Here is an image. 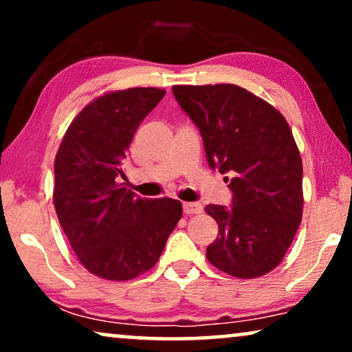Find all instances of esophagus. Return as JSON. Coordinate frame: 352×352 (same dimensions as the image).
Wrapping results in <instances>:
<instances>
[{
	"label": "esophagus",
	"mask_w": 352,
	"mask_h": 352,
	"mask_svg": "<svg viewBox=\"0 0 352 352\" xmlns=\"http://www.w3.org/2000/svg\"><path fill=\"white\" fill-rule=\"evenodd\" d=\"M182 208H184V213L187 216L200 214L201 211H204V206H201L199 201H184V204H182Z\"/></svg>",
	"instance_id": "esophagus-1"
}]
</instances>
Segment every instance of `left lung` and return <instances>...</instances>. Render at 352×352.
I'll return each mask as SVG.
<instances>
[{
  "mask_svg": "<svg viewBox=\"0 0 352 352\" xmlns=\"http://www.w3.org/2000/svg\"><path fill=\"white\" fill-rule=\"evenodd\" d=\"M173 94L200 129L211 170L232 176V206H205L219 228L206 258L239 278L271 272L302 216V163L287 120L237 85H177Z\"/></svg>",
  "mask_w": 352,
  "mask_h": 352,
  "instance_id": "obj_1",
  "label": "left lung"
}]
</instances>
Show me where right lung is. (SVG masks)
<instances>
[{"mask_svg":"<svg viewBox=\"0 0 352 352\" xmlns=\"http://www.w3.org/2000/svg\"><path fill=\"white\" fill-rule=\"evenodd\" d=\"M165 89L112 91L70 123L54 162V208L80 263L107 280L155 266L182 216L175 199H141L120 184L134 133Z\"/></svg>","mask_w":352,"mask_h":352,"instance_id":"right-lung-1","label":"right lung"}]
</instances>
